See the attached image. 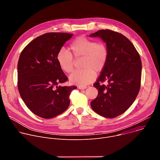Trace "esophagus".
I'll return each mask as SVG.
<instances>
[{
    "mask_svg": "<svg viewBox=\"0 0 160 160\" xmlns=\"http://www.w3.org/2000/svg\"><path fill=\"white\" fill-rule=\"evenodd\" d=\"M78 88L80 90H83V89H85L87 88V87L86 86H78Z\"/></svg>",
    "mask_w": 160,
    "mask_h": 160,
    "instance_id": "esophagus-1",
    "label": "esophagus"
}]
</instances>
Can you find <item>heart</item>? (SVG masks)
I'll return each instance as SVG.
<instances>
[{
  "instance_id": "1",
  "label": "heart",
  "mask_w": 160,
  "mask_h": 160,
  "mask_svg": "<svg viewBox=\"0 0 160 160\" xmlns=\"http://www.w3.org/2000/svg\"><path fill=\"white\" fill-rule=\"evenodd\" d=\"M73 56L76 58H82V69L73 72L70 77L72 83L85 86L92 82L96 77V72H101L105 68L108 58L109 51L103 42L84 37H79L70 45ZM72 54L64 49H60L56 55V59L61 69L70 74L74 69V61Z\"/></svg>"
}]
</instances>
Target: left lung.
Masks as SVG:
<instances>
[{"label":"left lung","mask_w":160,"mask_h":160,"mask_svg":"<svg viewBox=\"0 0 160 160\" xmlns=\"http://www.w3.org/2000/svg\"><path fill=\"white\" fill-rule=\"evenodd\" d=\"M106 43L109 51L107 64L94 83L98 97L91 101L99 115L112 118L125 112L133 104L141 88L142 62L132 43L122 34L108 29L90 34ZM107 82L106 85L102 84Z\"/></svg>","instance_id":"8db88e82"}]
</instances>
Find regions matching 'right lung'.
Instances as JSON below:
<instances>
[{
    "mask_svg": "<svg viewBox=\"0 0 160 160\" xmlns=\"http://www.w3.org/2000/svg\"><path fill=\"white\" fill-rule=\"evenodd\" d=\"M73 34L50 32L30 42L22 51L18 63V87L29 109L43 118H52L70 105L76 86H59L68 79L56 55Z\"/></svg>",
    "mask_w": 160,
    "mask_h": 160,
    "instance_id": "1",
    "label": "right lung"
}]
</instances>
